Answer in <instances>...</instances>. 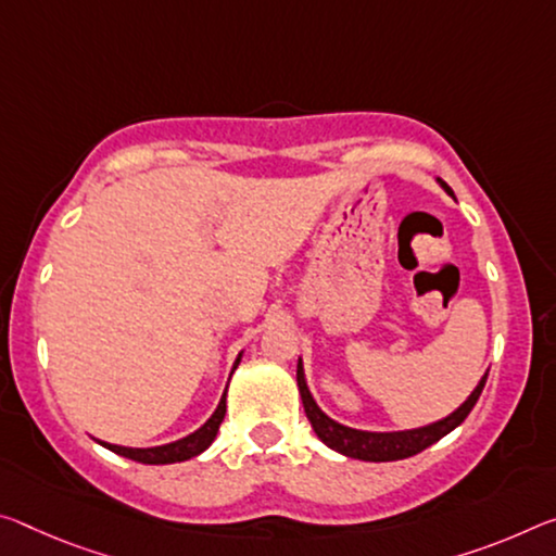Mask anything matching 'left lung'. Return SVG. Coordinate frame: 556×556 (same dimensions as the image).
Returning a JSON list of instances; mask_svg holds the SVG:
<instances>
[{"instance_id": "obj_1", "label": "left lung", "mask_w": 556, "mask_h": 556, "mask_svg": "<svg viewBox=\"0 0 556 556\" xmlns=\"http://www.w3.org/2000/svg\"><path fill=\"white\" fill-rule=\"evenodd\" d=\"M438 185L447 192V195L455 198L451 185L443 182V180H438ZM488 374H490V368L484 371V376L480 378V383L475 386L468 399L457 405L451 416L440 418L435 422H428V426H420V428L389 430V433L349 428V426H343V422L326 416V413L319 408V403L314 401L309 386H306L302 358H299V364H296V386H299V393H302L306 418H309L314 433L319 435L324 445H329L331 451H337V453L346 455V457H354V460L391 463V460H403V457L418 455L420 451H426L428 445L438 443L440 438H445L447 433H451V430L460 426V422L468 418V413L475 408V403H478L480 393L484 389V381H488Z\"/></svg>"}]
</instances>
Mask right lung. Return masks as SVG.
<instances>
[{"label":"right lung","mask_w":556,"mask_h":556,"mask_svg":"<svg viewBox=\"0 0 556 556\" xmlns=\"http://www.w3.org/2000/svg\"><path fill=\"white\" fill-rule=\"evenodd\" d=\"M242 361V351L237 354L235 358V366H232V374L235 368L240 366ZM230 374V376H232ZM225 410H227V389L223 393V399H219L217 408L213 416H210L202 426L195 430V433L185 435L180 440H173V443H165V445H155V447H126V445H113V443H105V440H99L103 447H109L111 453L128 457V460H136V463H143V465H170V463H182V460H190V457H195L200 453H205L210 445H213V440L217 438V430H219V422L225 418Z\"/></svg>","instance_id":"right-lung-1"}]
</instances>
